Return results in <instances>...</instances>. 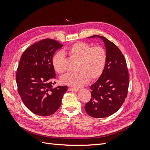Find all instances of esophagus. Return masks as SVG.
I'll return each mask as SVG.
<instances>
[{"label":"esophagus","instance_id":"esophagus-1","mask_svg":"<svg viewBox=\"0 0 150 150\" xmlns=\"http://www.w3.org/2000/svg\"><path fill=\"white\" fill-rule=\"evenodd\" d=\"M68 91H72V92H78L79 90H77V89H75V88H68Z\"/></svg>","mask_w":150,"mask_h":150}]
</instances>
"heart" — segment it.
Instances as JSON below:
<instances>
[{"label": "heart", "instance_id": "1", "mask_svg": "<svg viewBox=\"0 0 150 150\" xmlns=\"http://www.w3.org/2000/svg\"><path fill=\"white\" fill-rule=\"evenodd\" d=\"M70 55L79 60L78 73H68L60 77L63 84L75 88L86 85L90 78L96 80L99 78L106 66L107 55L106 51L100 46L93 47L86 42H79L73 44L67 50ZM65 55L58 52L54 55L52 64L57 73L64 72Z\"/></svg>", "mask_w": 150, "mask_h": 150}]
</instances>
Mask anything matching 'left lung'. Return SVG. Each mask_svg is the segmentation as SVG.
<instances>
[{
  "mask_svg": "<svg viewBox=\"0 0 150 150\" xmlns=\"http://www.w3.org/2000/svg\"><path fill=\"white\" fill-rule=\"evenodd\" d=\"M103 40L107 60L103 74L90 86L91 98L85 105V110L94 118L109 117L120 109L128 94L129 75L126 62L115 44L106 37L95 35Z\"/></svg>",
  "mask_w": 150,
  "mask_h": 150,
  "instance_id": "left-lung-1",
  "label": "left lung"
}]
</instances>
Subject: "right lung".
I'll return each mask as SVG.
<instances>
[{"instance_id":"obj_1","label":"right lung","mask_w":150,"mask_h":150,"mask_svg":"<svg viewBox=\"0 0 150 150\" xmlns=\"http://www.w3.org/2000/svg\"><path fill=\"white\" fill-rule=\"evenodd\" d=\"M62 46L55 40L43 39L25 50L20 59L16 73L18 94L25 106L38 115L55 113L68 90L66 86H52L55 79L52 57Z\"/></svg>"}]
</instances>
